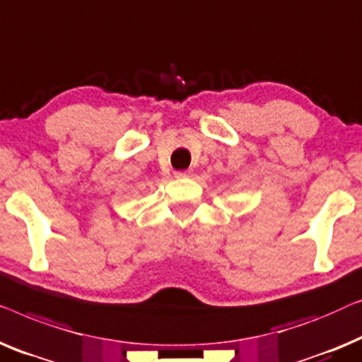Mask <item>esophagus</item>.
Wrapping results in <instances>:
<instances>
[{
	"instance_id": "34e87169",
	"label": "esophagus",
	"mask_w": 362,
	"mask_h": 362,
	"mask_svg": "<svg viewBox=\"0 0 362 362\" xmlns=\"http://www.w3.org/2000/svg\"><path fill=\"white\" fill-rule=\"evenodd\" d=\"M190 174H188V172H185V170H179V172H175V177L177 179H185V177H188Z\"/></svg>"
}]
</instances>
